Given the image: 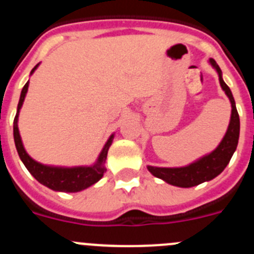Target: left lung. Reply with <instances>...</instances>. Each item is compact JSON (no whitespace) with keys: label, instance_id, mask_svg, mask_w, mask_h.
<instances>
[{"label":"left lung","instance_id":"8db88e82","mask_svg":"<svg viewBox=\"0 0 254 254\" xmlns=\"http://www.w3.org/2000/svg\"><path fill=\"white\" fill-rule=\"evenodd\" d=\"M210 63L216 72L218 73V79L222 89L225 90L232 107L231 112V120L228 124V129L223 136L222 141L217 147L210 154L205 155L197 161L187 165L184 167H156L147 166V170L155 177L164 180L170 185L177 187H192L202 184L205 181L215 179L225 170L232 157L233 152L237 149L238 137H240V115L236 108L235 99L228 85L222 79V70L218 67L215 59L210 58Z\"/></svg>","mask_w":254,"mask_h":254}]
</instances>
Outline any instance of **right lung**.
<instances>
[{
  "mask_svg": "<svg viewBox=\"0 0 254 254\" xmlns=\"http://www.w3.org/2000/svg\"><path fill=\"white\" fill-rule=\"evenodd\" d=\"M36 65L33 69L31 70V74L37 69ZM28 84L27 82L24 84L23 89L21 92V97H19L18 107H17L16 117L13 120V137H14V144H16L17 152L19 155V159L24 164L32 176L41 182L42 185L47 186L48 189L53 190V191H61V192H78L82 190L88 189L89 186L94 185L95 182L99 181L103 177L104 172L107 171L104 164L107 160L108 150H109L110 145H112L113 139H114V134L110 135L108 139L107 144L103 147L102 152H100L99 157H98L97 162L92 166H75V167H59V166H48V165H43L37 162L36 160L32 159L27 151L24 150L23 144H22L21 135H19L18 130V114L19 109L22 108V104L26 98L27 90H28Z\"/></svg>",
  "mask_w": 254,
  "mask_h": 254,
  "instance_id": "add662e5",
  "label": "right lung"
}]
</instances>
